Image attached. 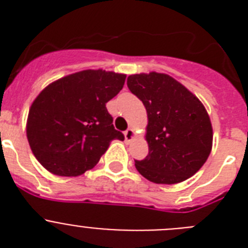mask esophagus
<instances>
[{
  "label": "esophagus",
  "mask_w": 248,
  "mask_h": 248,
  "mask_svg": "<svg viewBox=\"0 0 248 248\" xmlns=\"http://www.w3.org/2000/svg\"><path fill=\"white\" fill-rule=\"evenodd\" d=\"M124 137H125L126 141H130V140L135 137L134 130H133V129H130V128L126 129V130L124 131Z\"/></svg>",
  "instance_id": "obj_1"
}]
</instances>
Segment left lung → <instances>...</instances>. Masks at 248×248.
Returning <instances> with one entry per match:
<instances>
[{"instance_id": "obj_1", "label": "left lung", "mask_w": 248, "mask_h": 248, "mask_svg": "<svg viewBox=\"0 0 248 248\" xmlns=\"http://www.w3.org/2000/svg\"><path fill=\"white\" fill-rule=\"evenodd\" d=\"M128 88L148 113L149 154L135 168L155 184H177L200 170L212 148V126L202 103L163 73L128 77Z\"/></svg>"}]
</instances>
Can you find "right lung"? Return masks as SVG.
<instances>
[{
    "mask_svg": "<svg viewBox=\"0 0 248 248\" xmlns=\"http://www.w3.org/2000/svg\"><path fill=\"white\" fill-rule=\"evenodd\" d=\"M125 78L88 69L39 93L28 113L27 139L43 168L59 176H78L97 165L111 140H124L105 104L122 91Z\"/></svg>",
    "mask_w": 248,
    "mask_h": 248,
    "instance_id": "add662e5",
    "label": "right lung"
}]
</instances>
